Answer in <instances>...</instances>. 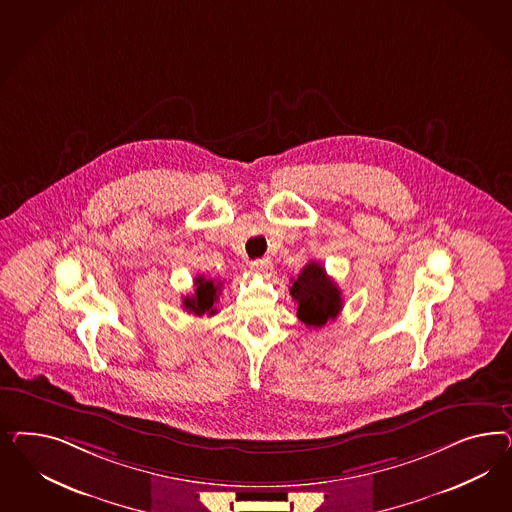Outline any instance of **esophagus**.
<instances>
[{
    "label": "esophagus",
    "mask_w": 512,
    "mask_h": 512,
    "mask_svg": "<svg viewBox=\"0 0 512 512\" xmlns=\"http://www.w3.org/2000/svg\"><path fill=\"white\" fill-rule=\"evenodd\" d=\"M272 263L268 261V259H257V261H253L251 263V270L255 272V274H261V276H268L270 272H272Z\"/></svg>",
    "instance_id": "esophagus-1"
}]
</instances>
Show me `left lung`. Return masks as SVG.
Instances as JSON below:
<instances>
[{
  "mask_svg": "<svg viewBox=\"0 0 512 512\" xmlns=\"http://www.w3.org/2000/svg\"><path fill=\"white\" fill-rule=\"evenodd\" d=\"M291 296L298 306V319L310 328H321L334 321L343 308L340 287L315 261L306 264L293 279Z\"/></svg>",
  "mask_w": 512,
  "mask_h": 512,
  "instance_id": "1",
  "label": "left lung"
}]
</instances>
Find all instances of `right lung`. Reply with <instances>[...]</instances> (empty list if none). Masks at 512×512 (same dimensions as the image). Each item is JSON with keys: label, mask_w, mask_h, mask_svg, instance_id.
Wrapping results in <instances>:
<instances>
[{"label": "right lung", "mask_w": 512, "mask_h": 512, "mask_svg": "<svg viewBox=\"0 0 512 512\" xmlns=\"http://www.w3.org/2000/svg\"><path fill=\"white\" fill-rule=\"evenodd\" d=\"M221 293V281L206 279L204 276L195 278V293L184 298V308L193 315H214L217 313L216 302Z\"/></svg>", "instance_id": "right-lung-1"}]
</instances>
